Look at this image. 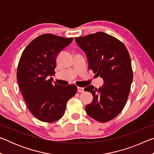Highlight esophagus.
I'll use <instances>...</instances> for the list:
<instances>
[{
  "mask_svg": "<svg viewBox=\"0 0 154 154\" xmlns=\"http://www.w3.org/2000/svg\"><path fill=\"white\" fill-rule=\"evenodd\" d=\"M77 91L79 92H83L84 91V88L82 87H77Z\"/></svg>",
  "mask_w": 154,
  "mask_h": 154,
  "instance_id": "34e87169",
  "label": "esophagus"
}]
</instances>
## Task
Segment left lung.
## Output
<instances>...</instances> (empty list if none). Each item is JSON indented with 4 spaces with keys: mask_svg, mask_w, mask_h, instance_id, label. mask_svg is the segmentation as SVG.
Returning a JSON list of instances; mask_svg holds the SVG:
<instances>
[{
    "mask_svg": "<svg viewBox=\"0 0 154 154\" xmlns=\"http://www.w3.org/2000/svg\"><path fill=\"white\" fill-rule=\"evenodd\" d=\"M75 41L86 54L89 69L104 80L98 89L92 85L84 89L94 98L85 111L96 121L107 122L118 116L127 103L133 79L130 54L122 41L103 32L75 37Z\"/></svg>",
    "mask_w": 154,
    "mask_h": 154,
    "instance_id": "left-lung-1",
    "label": "left lung"
}]
</instances>
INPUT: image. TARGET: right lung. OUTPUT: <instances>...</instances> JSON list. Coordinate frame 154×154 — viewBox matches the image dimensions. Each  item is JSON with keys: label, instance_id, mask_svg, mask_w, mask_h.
<instances>
[{"label": "right lung", "instance_id": "right-lung-1", "mask_svg": "<svg viewBox=\"0 0 154 154\" xmlns=\"http://www.w3.org/2000/svg\"><path fill=\"white\" fill-rule=\"evenodd\" d=\"M73 38L51 34L37 36L23 51L18 63L17 79L28 109L43 122H54L64 116L68 100L77 93L75 85L52 83L56 57Z\"/></svg>", "mask_w": 154, "mask_h": 154}]
</instances>
